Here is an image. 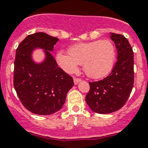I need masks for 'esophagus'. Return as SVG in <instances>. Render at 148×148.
I'll use <instances>...</instances> for the list:
<instances>
[{"mask_svg": "<svg viewBox=\"0 0 148 148\" xmlns=\"http://www.w3.org/2000/svg\"><path fill=\"white\" fill-rule=\"evenodd\" d=\"M80 80H80V78H76V77L74 78V84H77L78 83L80 82Z\"/></svg>", "mask_w": 148, "mask_h": 148, "instance_id": "esophagus-1", "label": "esophagus"}]
</instances>
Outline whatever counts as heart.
<instances>
[{
    "mask_svg": "<svg viewBox=\"0 0 148 148\" xmlns=\"http://www.w3.org/2000/svg\"><path fill=\"white\" fill-rule=\"evenodd\" d=\"M68 53L59 51L56 54L55 59L60 68L68 74H74L78 65L83 64L86 76L93 79L108 75L116 57L115 45L107 39L78 43L68 49Z\"/></svg>",
    "mask_w": 148,
    "mask_h": 148,
    "instance_id": "1",
    "label": "heart"
}]
</instances>
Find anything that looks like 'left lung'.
I'll list each match as a JSON object with an SVG mask.
<instances>
[{
	"label": "left lung",
	"mask_w": 148,
	"mask_h": 148,
	"mask_svg": "<svg viewBox=\"0 0 148 148\" xmlns=\"http://www.w3.org/2000/svg\"><path fill=\"white\" fill-rule=\"evenodd\" d=\"M110 39L116 45L118 60L109 76L90 82L86 102L94 112L111 113L125 104L134 85V53L128 39L111 32Z\"/></svg>",
	"instance_id": "1"
}]
</instances>
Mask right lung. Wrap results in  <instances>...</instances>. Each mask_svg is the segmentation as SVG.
Wrapping results in <instances>:
<instances>
[{
    "label": "right lung",
    "mask_w": 148,
    "mask_h": 148,
    "mask_svg": "<svg viewBox=\"0 0 148 148\" xmlns=\"http://www.w3.org/2000/svg\"><path fill=\"white\" fill-rule=\"evenodd\" d=\"M58 39L45 32L29 35L18 45L14 61V86L24 107L37 115H51L62 109L73 78L58 67L51 51ZM37 47L44 49L41 63L32 58Z\"/></svg>",
    "instance_id": "right-lung-1"
}]
</instances>
